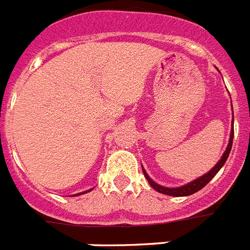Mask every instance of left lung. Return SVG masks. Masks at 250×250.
<instances>
[{
  "mask_svg": "<svg viewBox=\"0 0 250 250\" xmlns=\"http://www.w3.org/2000/svg\"><path fill=\"white\" fill-rule=\"evenodd\" d=\"M234 114V113H232ZM232 140H234V117H232V125H231V132H230V140H229V144H227V147L225 150V153L222 154V157L221 159L217 162V164L214 167L210 169V171L207 172L206 174H203L200 177L195 178V180H192L191 182H188L186 185H182V186H178V188H166V186H162V185L157 184L155 181H153L151 178L149 177V174L146 173V171L144 169L143 167V172L145 174V178L147 180V182L150 184V186L154 188V190H157L158 192L160 194H164V195H169V196H188L192 195L194 192H198L199 190H202L204 186H206L208 182L212 180L218 171H220L221 168L224 167V164L226 163L227 158L230 155L231 147H232Z\"/></svg>",
  "mask_w": 250,
  "mask_h": 250,
  "instance_id": "8db88e82",
  "label": "left lung"
}]
</instances>
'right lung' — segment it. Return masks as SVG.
<instances>
[{
	"mask_svg": "<svg viewBox=\"0 0 250 250\" xmlns=\"http://www.w3.org/2000/svg\"><path fill=\"white\" fill-rule=\"evenodd\" d=\"M91 190H92V188H90V190H87V191H83V192H79V194H76V195H82V194H86V192H88V191H91Z\"/></svg>",
	"mask_w": 250,
	"mask_h": 250,
	"instance_id": "1",
	"label": "right lung"
}]
</instances>
